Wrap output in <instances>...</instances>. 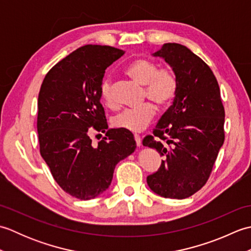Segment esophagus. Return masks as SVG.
<instances>
[{
  "label": "esophagus",
  "mask_w": 251,
  "mask_h": 251,
  "mask_svg": "<svg viewBox=\"0 0 251 251\" xmlns=\"http://www.w3.org/2000/svg\"><path fill=\"white\" fill-rule=\"evenodd\" d=\"M135 141H136V145L137 147H141V138L139 136H135Z\"/></svg>",
  "instance_id": "34e87169"
}]
</instances>
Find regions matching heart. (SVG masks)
<instances>
[{
    "label": "heart",
    "mask_w": 251,
    "mask_h": 251,
    "mask_svg": "<svg viewBox=\"0 0 251 251\" xmlns=\"http://www.w3.org/2000/svg\"><path fill=\"white\" fill-rule=\"evenodd\" d=\"M126 74L141 86H145L146 98L150 99L158 108L165 109L173 103L178 93V77L170 69H161L156 62L139 58L126 68ZM100 96L103 102L112 106V81L105 77L100 85ZM156 113L154 104L147 102L138 108L126 109L114 116L113 126L130 132L145 130Z\"/></svg>",
    "instance_id": "1"
}]
</instances>
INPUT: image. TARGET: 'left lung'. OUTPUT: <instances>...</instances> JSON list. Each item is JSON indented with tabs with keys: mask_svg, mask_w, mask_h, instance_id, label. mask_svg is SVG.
<instances>
[{
	"mask_svg": "<svg viewBox=\"0 0 251 251\" xmlns=\"http://www.w3.org/2000/svg\"><path fill=\"white\" fill-rule=\"evenodd\" d=\"M152 56L168 63L179 86L173 105L153 131L159 139L147 136L142 141L164 157L147 182L159 196L183 200L201 190L209 178L225 142V108L211 69L188 47L166 43Z\"/></svg>",
	"mask_w": 251,
	"mask_h": 251,
	"instance_id": "8db88e82",
	"label": "left lung"
}]
</instances>
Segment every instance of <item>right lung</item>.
<instances>
[{
  "mask_svg": "<svg viewBox=\"0 0 251 251\" xmlns=\"http://www.w3.org/2000/svg\"><path fill=\"white\" fill-rule=\"evenodd\" d=\"M125 54L110 46L85 45L46 74L37 100L40 152L60 188L87 201L109 188L116 164L136 150L130 131L108 129L100 103L105 69ZM106 132L95 147L88 128Z\"/></svg>",
  "mask_w": 251,
  "mask_h": 251,
  "instance_id": "obj_1",
  "label": "right lung"
}]
</instances>
